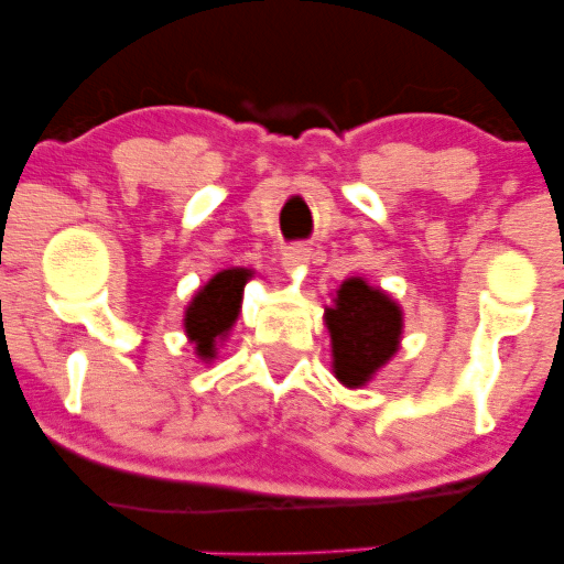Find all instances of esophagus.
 Instances as JSON below:
<instances>
[{
  "label": "esophagus",
  "instance_id": "1",
  "mask_svg": "<svg viewBox=\"0 0 564 564\" xmlns=\"http://www.w3.org/2000/svg\"><path fill=\"white\" fill-rule=\"evenodd\" d=\"M310 246H304V243H294V246H286V249H283V270H286V273H294V270H302L304 264L310 262Z\"/></svg>",
  "mask_w": 564,
  "mask_h": 564
}]
</instances>
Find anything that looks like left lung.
Segmentation results:
<instances>
[{
    "label": "left lung",
    "mask_w": 564,
    "mask_h": 564,
    "mask_svg": "<svg viewBox=\"0 0 564 564\" xmlns=\"http://www.w3.org/2000/svg\"><path fill=\"white\" fill-rule=\"evenodd\" d=\"M323 318L332 334L334 373L345 387H364L398 352L403 310L364 278H347Z\"/></svg>",
    "instance_id": "1"
}]
</instances>
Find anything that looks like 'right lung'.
Masks as SVG:
<instances>
[{"mask_svg":"<svg viewBox=\"0 0 564 564\" xmlns=\"http://www.w3.org/2000/svg\"><path fill=\"white\" fill-rule=\"evenodd\" d=\"M254 275L246 268L223 270L200 286L185 310V334L196 345L200 360H215L217 341L225 339L238 321L246 281Z\"/></svg>","mask_w":564,"mask_h":564,"instance_id":"add662e5","label":"right lung"}]
</instances>
